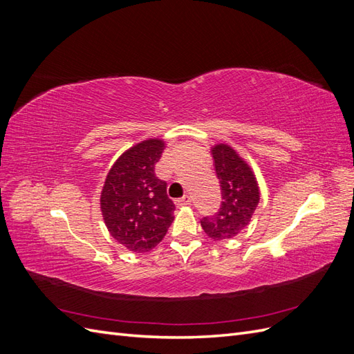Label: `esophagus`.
I'll list each match as a JSON object with an SVG mask.
<instances>
[{"mask_svg":"<svg viewBox=\"0 0 354 354\" xmlns=\"http://www.w3.org/2000/svg\"><path fill=\"white\" fill-rule=\"evenodd\" d=\"M190 202H192V199H190V196H183V198H180V199H177L176 201V205L177 207H187V205H190Z\"/></svg>","mask_w":354,"mask_h":354,"instance_id":"34e87169","label":"esophagus"}]
</instances>
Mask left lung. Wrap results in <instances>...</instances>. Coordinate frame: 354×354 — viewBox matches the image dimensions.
<instances>
[{
    "label": "left lung",
    "mask_w": 354,
    "mask_h": 354,
    "mask_svg": "<svg viewBox=\"0 0 354 354\" xmlns=\"http://www.w3.org/2000/svg\"><path fill=\"white\" fill-rule=\"evenodd\" d=\"M221 187V205L214 216L201 220V226L214 241L232 239L251 221L259 205L260 190L246 162L227 145L211 149Z\"/></svg>",
    "instance_id": "8db88e82"
}]
</instances>
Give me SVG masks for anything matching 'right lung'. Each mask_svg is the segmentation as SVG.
Here are the masks:
<instances>
[{"label":"right lung","instance_id":"1","mask_svg":"<svg viewBox=\"0 0 354 354\" xmlns=\"http://www.w3.org/2000/svg\"><path fill=\"white\" fill-rule=\"evenodd\" d=\"M164 142L151 138L128 149L106 177L100 207L112 236L133 252H146L164 239L174 220L167 181L155 174Z\"/></svg>","mask_w":354,"mask_h":354}]
</instances>
